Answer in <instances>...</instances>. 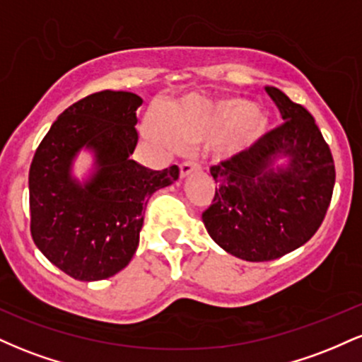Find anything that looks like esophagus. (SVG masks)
Returning <instances> with one entry per match:
<instances>
[{"label": "esophagus", "instance_id": "34e87169", "mask_svg": "<svg viewBox=\"0 0 362 362\" xmlns=\"http://www.w3.org/2000/svg\"><path fill=\"white\" fill-rule=\"evenodd\" d=\"M199 170H201V167H199L197 161L187 160L180 165V177H187V175H190V173L199 172Z\"/></svg>", "mask_w": 362, "mask_h": 362}]
</instances>
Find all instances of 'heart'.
I'll return each instance as SVG.
<instances>
[{"mask_svg": "<svg viewBox=\"0 0 362 362\" xmlns=\"http://www.w3.org/2000/svg\"><path fill=\"white\" fill-rule=\"evenodd\" d=\"M272 126V114L255 109L253 103L245 98H189L178 105L168 107L165 127L153 126L151 132L170 146L175 143H202L231 134L230 149L238 153L255 146L267 136Z\"/></svg>", "mask_w": 362, "mask_h": 362, "instance_id": "b5f03b06", "label": "heart"}]
</instances>
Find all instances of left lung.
I'll list each match as a JSON object with an SVG mask.
<instances>
[{"label": "left lung", "instance_id": "left-lung-1", "mask_svg": "<svg viewBox=\"0 0 362 362\" xmlns=\"http://www.w3.org/2000/svg\"><path fill=\"white\" fill-rule=\"evenodd\" d=\"M265 90L284 124L211 167L218 189L202 213L211 238L247 262L279 259L308 242L335 184L334 158L310 112L274 86Z\"/></svg>", "mask_w": 362, "mask_h": 362}]
</instances>
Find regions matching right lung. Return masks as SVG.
<instances>
[{
	"label": "right lung",
	"instance_id": "add662e5",
	"mask_svg": "<svg viewBox=\"0 0 362 362\" xmlns=\"http://www.w3.org/2000/svg\"><path fill=\"white\" fill-rule=\"evenodd\" d=\"M141 103L131 91L88 95L57 117L32 160V238L73 279L102 281L122 271L139 245L148 199L180 173L177 165L156 172L131 160ZM81 151L94 156L83 182L72 175Z\"/></svg>",
	"mask_w": 362,
	"mask_h": 362
}]
</instances>
